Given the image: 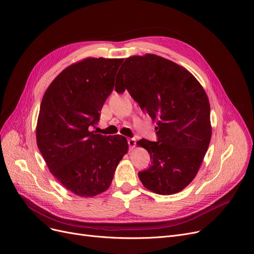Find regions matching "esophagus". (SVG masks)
<instances>
[{"label": "esophagus", "mask_w": 254, "mask_h": 254, "mask_svg": "<svg viewBox=\"0 0 254 254\" xmlns=\"http://www.w3.org/2000/svg\"><path fill=\"white\" fill-rule=\"evenodd\" d=\"M127 143H128V146L130 148H133L136 145V139L135 138H129V139H127Z\"/></svg>", "instance_id": "34e87169"}]
</instances>
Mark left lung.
I'll return each mask as SVG.
<instances>
[{
	"instance_id": "8db88e82",
	"label": "left lung",
	"mask_w": 254,
	"mask_h": 254,
	"mask_svg": "<svg viewBox=\"0 0 254 254\" xmlns=\"http://www.w3.org/2000/svg\"><path fill=\"white\" fill-rule=\"evenodd\" d=\"M119 70L116 92L127 90L141 110L157 120V141L137 142L151 161L139 179L157 194L178 193L196 176L211 141L207 95L191 72L157 55L127 58Z\"/></svg>"
}]
</instances>
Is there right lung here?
I'll return each mask as SVG.
<instances>
[{"mask_svg": "<svg viewBox=\"0 0 254 254\" xmlns=\"http://www.w3.org/2000/svg\"><path fill=\"white\" fill-rule=\"evenodd\" d=\"M123 59L87 58L65 68L42 97L37 146L52 174L75 195L92 197L112 183L127 152L126 137L90 130L112 93Z\"/></svg>", "mask_w": 254, "mask_h": 254, "instance_id": "add662e5", "label": "right lung"}]
</instances>
